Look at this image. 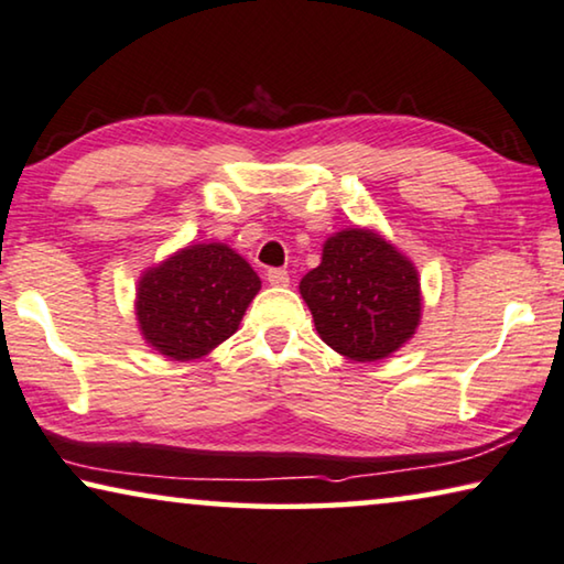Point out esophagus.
I'll list each match as a JSON object with an SVG mask.
<instances>
[{
	"mask_svg": "<svg viewBox=\"0 0 564 564\" xmlns=\"http://www.w3.org/2000/svg\"><path fill=\"white\" fill-rule=\"evenodd\" d=\"M289 271H285V268H271V271H268V283L271 285H289Z\"/></svg>",
	"mask_w": 564,
	"mask_h": 564,
	"instance_id": "esophagus-1",
	"label": "esophagus"
}]
</instances>
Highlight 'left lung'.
I'll return each instance as SVG.
<instances>
[{
	"label": "left lung",
	"instance_id": "1",
	"mask_svg": "<svg viewBox=\"0 0 564 564\" xmlns=\"http://www.w3.org/2000/svg\"><path fill=\"white\" fill-rule=\"evenodd\" d=\"M299 289L318 336L355 362L392 355L417 329V271L377 232H336Z\"/></svg>",
	"mask_w": 564,
	"mask_h": 564
}]
</instances>
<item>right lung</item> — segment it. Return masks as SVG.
I'll return each mask as SVG.
<instances>
[{"instance_id": "1", "label": "right lung", "mask_w": 564, "mask_h": 564, "mask_svg": "<svg viewBox=\"0 0 564 564\" xmlns=\"http://www.w3.org/2000/svg\"><path fill=\"white\" fill-rule=\"evenodd\" d=\"M258 291V273L228 246H189L141 279V334L156 351L180 362L205 357L238 332Z\"/></svg>"}]
</instances>
